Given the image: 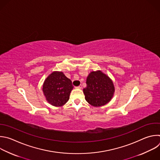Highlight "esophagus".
<instances>
[{
  "label": "esophagus",
  "instance_id": "esophagus-1",
  "mask_svg": "<svg viewBox=\"0 0 160 160\" xmlns=\"http://www.w3.org/2000/svg\"><path fill=\"white\" fill-rule=\"evenodd\" d=\"M82 85H79V86H78V87H76V88H78V89H81V88H82Z\"/></svg>",
  "mask_w": 160,
  "mask_h": 160
}]
</instances>
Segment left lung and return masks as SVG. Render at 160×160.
I'll use <instances>...</instances> for the list:
<instances>
[{
    "mask_svg": "<svg viewBox=\"0 0 160 160\" xmlns=\"http://www.w3.org/2000/svg\"><path fill=\"white\" fill-rule=\"evenodd\" d=\"M83 93L87 102L93 107H100L112 98L115 87L110 77L100 70L90 72L86 81Z\"/></svg>",
    "mask_w": 160,
    "mask_h": 160,
    "instance_id": "obj_1",
    "label": "left lung"
}]
</instances>
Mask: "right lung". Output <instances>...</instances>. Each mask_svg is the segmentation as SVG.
Returning <instances> with one entry per match:
<instances>
[{
  "instance_id": "right-lung-1",
  "label": "right lung",
  "mask_w": 160,
  "mask_h": 160,
  "mask_svg": "<svg viewBox=\"0 0 160 160\" xmlns=\"http://www.w3.org/2000/svg\"><path fill=\"white\" fill-rule=\"evenodd\" d=\"M72 81L62 72H53L45 79L42 92L46 101L55 107H62L70 98Z\"/></svg>"
}]
</instances>
